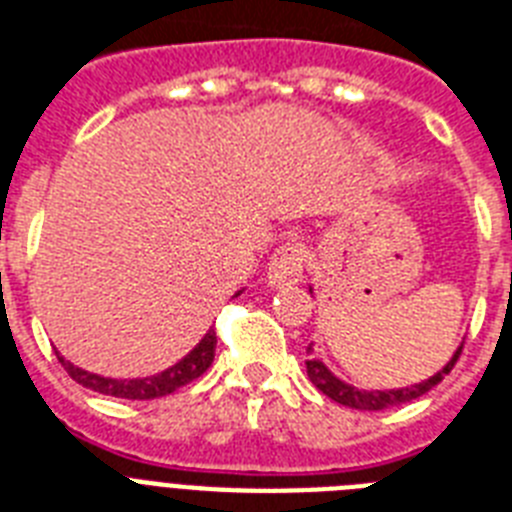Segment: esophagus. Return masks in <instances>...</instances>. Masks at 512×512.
Wrapping results in <instances>:
<instances>
[{
  "label": "esophagus",
  "instance_id": "esophagus-1",
  "mask_svg": "<svg viewBox=\"0 0 512 512\" xmlns=\"http://www.w3.org/2000/svg\"><path fill=\"white\" fill-rule=\"evenodd\" d=\"M302 268H305V247L302 244H284L276 255L270 257L268 265V286L284 289L302 281Z\"/></svg>",
  "mask_w": 512,
  "mask_h": 512
}]
</instances>
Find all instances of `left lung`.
I'll list each match as a JSON object with an SVG mask.
<instances>
[{"label":"left lung","mask_w":512,"mask_h":512,"mask_svg":"<svg viewBox=\"0 0 512 512\" xmlns=\"http://www.w3.org/2000/svg\"><path fill=\"white\" fill-rule=\"evenodd\" d=\"M310 292H313V289H310ZM460 352H463V342H460L458 350L452 352V357L447 360V365H444L442 371L431 373L429 378H423L418 384L400 386V389H357V386L347 384V381H342V378L336 376L323 360H318V357L313 355V344L307 347L305 368L307 378L313 381L315 389L326 394V397H331L334 402H339V405L355 407V410H386V407L405 405V402H413L418 400V397H423L426 392H431V389L452 371V365L458 363Z\"/></svg>","instance_id":"1"}]
</instances>
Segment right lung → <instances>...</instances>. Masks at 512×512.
Returning <instances> with one entry per match:
<instances>
[{
  "mask_svg": "<svg viewBox=\"0 0 512 512\" xmlns=\"http://www.w3.org/2000/svg\"><path fill=\"white\" fill-rule=\"evenodd\" d=\"M242 292L244 289H239L234 297H239ZM215 344H218L215 328H207V334L199 339V344L189 355H184L176 365H170L165 371L144 378H107L99 376V373H89L70 363V360H65L60 352H57V360L68 371V376L73 381H78V384L86 386V389H94L99 394H110V397H120V400H155V397H165V394L176 392V389H181L189 381L202 376L210 368V363H213Z\"/></svg>",
  "mask_w": 512,
  "mask_h": 512,
  "instance_id": "obj_1",
  "label": "right lung"
}]
</instances>
